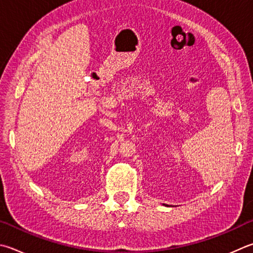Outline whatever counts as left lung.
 I'll return each instance as SVG.
<instances>
[{
    "label": "left lung",
    "mask_w": 253,
    "mask_h": 253,
    "mask_svg": "<svg viewBox=\"0 0 253 253\" xmlns=\"http://www.w3.org/2000/svg\"><path fill=\"white\" fill-rule=\"evenodd\" d=\"M166 206H167V205H166Z\"/></svg>",
    "instance_id": "1"
}]
</instances>
